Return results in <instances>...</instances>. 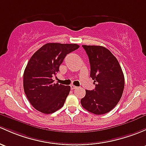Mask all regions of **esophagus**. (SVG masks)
Here are the masks:
<instances>
[{
  "label": "esophagus",
  "instance_id": "esophagus-1",
  "mask_svg": "<svg viewBox=\"0 0 146 146\" xmlns=\"http://www.w3.org/2000/svg\"><path fill=\"white\" fill-rule=\"evenodd\" d=\"M78 87H76V86H75V85H70V89H71L72 90H76V89H77Z\"/></svg>",
  "mask_w": 146,
  "mask_h": 146
}]
</instances>
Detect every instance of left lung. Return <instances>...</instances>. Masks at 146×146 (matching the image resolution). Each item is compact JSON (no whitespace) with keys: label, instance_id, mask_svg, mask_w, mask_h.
Returning <instances> with one entry per match:
<instances>
[{"label":"left lung","instance_id":"8db88e82","mask_svg":"<svg viewBox=\"0 0 146 146\" xmlns=\"http://www.w3.org/2000/svg\"><path fill=\"white\" fill-rule=\"evenodd\" d=\"M89 57L90 77L95 89L86 90L81 105L95 115H104L115 108L122 97L125 77L120 65L110 50L103 46L82 45Z\"/></svg>","mask_w":146,"mask_h":146}]
</instances>
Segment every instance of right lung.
<instances>
[{
    "label": "right lung",
    "instance_id": "1",
    "mask_svg": "<svg viewBox=\"0 0 146 146\" xmlns=\"http://www.w3.org/2000/svg\"><path fill=\"white\" fill-rule=\"evenodd\" d=\"M80 47L77 44L47 43L33 54L24 73V90L30 104L37 110L50 114L64 106L70 86L54 83L52 77L69 53Z\"/></svg>",
    "mask_w": 146,
    "mask_h": 146
}]
</instances>
